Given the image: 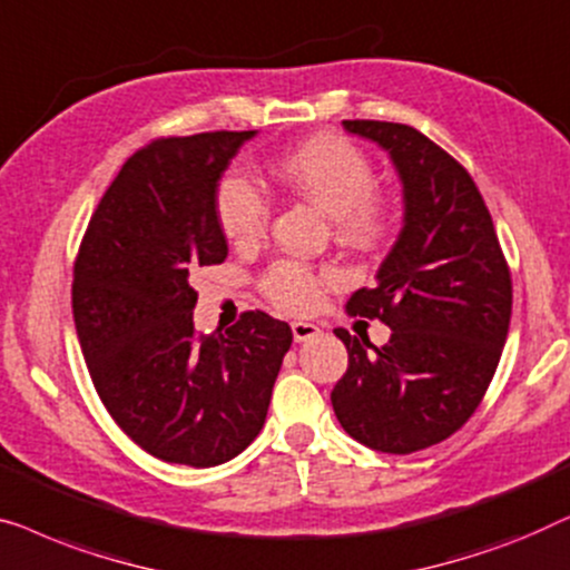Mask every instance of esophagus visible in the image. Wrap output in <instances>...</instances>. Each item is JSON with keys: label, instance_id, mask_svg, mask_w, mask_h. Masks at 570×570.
Returning <instances> with one entry per match:
<instances>
[{"label": "esophagus", "instance_id": "1", "mask_svg": "<svg viewBox=\"0 0 570 570\" xmlns=\"http://www.w3.org/2000/svg\"><path fill=\"white\" fill-rule=\"evenodd\" d=\"M292 333H294L296 343H304L309 338H317L320 327L315 323H304V320H296V323H292Z\"/></svg>", "mask_w": 570, "mask_h": 570}]
</instances>
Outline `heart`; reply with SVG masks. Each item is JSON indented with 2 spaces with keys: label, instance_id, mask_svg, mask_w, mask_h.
<instances>
[{
  "label": "heart",
  "instance_id": "1",
  "mask_svg": "<svg viewBox=\"0 0 570 570\" xmlns=\"http://www.w3.org/2000/svg\"><path fill=\"white\" fill-rule=\"evenodd\" d=\"M271 175L307 198L338 224V232L354 243H368L384 227L382 204L372 196L374 170L354 144L323 134L286 151L271 165ZM216 222L232 243H255L266 235L271 204L245 173L224 175L214 194ZM333 278L331 271H315L296 261H278L263 276V292L276 307L307 312L320 302V288Z\"/></svg>",
  "mask_w": 570,
  "mask_h": 570
}]
</instances>
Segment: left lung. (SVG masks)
Here are the masks:
<instances>
[{
	"label": "left lung",
	"instance_id": "left-lung-1",
	"mask_svg": "<svg viewBox=\"0 0 570 570\" xmlns=\"http://www.w3.org/2000/svg\"><path fill=\"white\" fill-rule=\"evenodd\" d=\"M380 144L403 183V229L358 288L348 315L380 317L382 348L338 327L348 368L331 392L358 444L411 454L444 442L475 413L499 366L511 320V276L493 219L468 170L405 124L343 121Z\"/></svg>",
	"mask_w": 570,
	"mask_h": 570
}]
</instances>
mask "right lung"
I'll list each match as a JSON object with an SVG mask.
<instances>
[{"label":"right lung","instance_id":"add662e5","mask_svg":"<svg viewBox=\"0 0 570 570\" xmlns=\"http://www.w3.org/2000/svg\"><path fill=\"white\" fill-rule=\"evenodd\" d=\"M258 131L151 141L100 198L75 263L71 309L92 384L144 452L214 468L261 434L292 327L245 312L194 331L198 268L227 258L214 194Z\"/></svg>","mask_w":570,"mask_h":570}]
</instances>
